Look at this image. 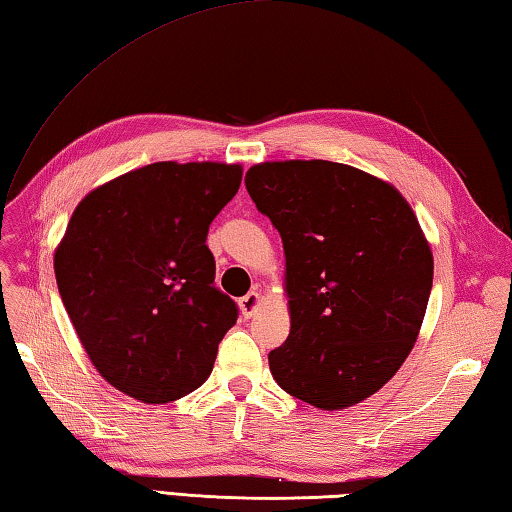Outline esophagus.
Masks as SVG:
<instances>
[{"instance_id":"1","label":"esophagus","mask_w":512,"mask_h":512,"mask_svg":"<svg viewBox=\"0 0 512 512\" xmlns=\"http://www.w3.org/2000/svg\"><path fill=\"white\" fill-rule=\"evenodd\" d=\"M259 308H262V297H259V293H255V290H250L248 295H244L242 299H239V310H242L244 319L255 317V313H257Z\"/></svg>"}]
</instances>
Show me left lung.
<instances>
[{
  "mask_svg": "<svg viewBox=\"0 0 512 512\" xmlns=\"http://www.w3.org/2000/svg\"><path fill=\"white\" fill-rule=\"evenodd\" d=\"M246 190L286 255L275 382L319 410L364 402L402 368L426 315L433 253L417 215L393 184L326 159L255 164Z\"/></svg>",
  "mask_w": 512,
  "mask_h": 512,
  "instance_id": "1",
  "label": "left lung"
}]
</instances>
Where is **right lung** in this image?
<instances>
[{"instance_id":"add662e5","label":"right lung","mask_w":512,"mask_h":512,"mask_svg":"<svg viewBox=\"0 0 512 512\" xmlns=\"http://www.w3.org/2000/svg\"><path fill=\"white\" fill-rule=\"evenodd\" d=\"M242 164L157 162L97 186L55 248L57 288L106 382L144 404L193 393L213 370L237 306L215 288L208 226Z\"/></svg>"}]
</instances>
